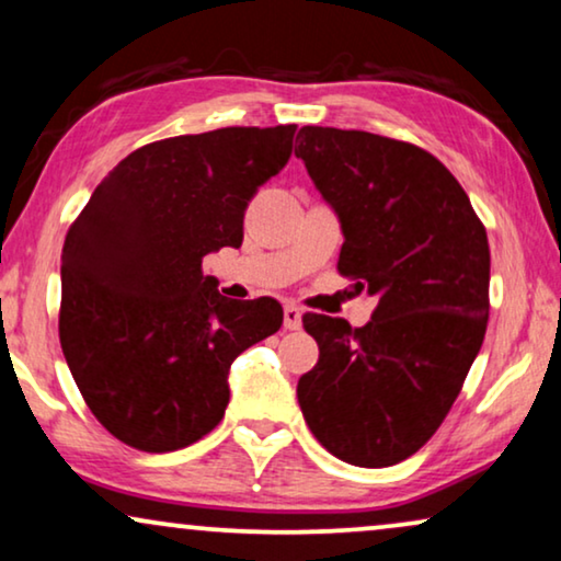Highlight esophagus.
Returning a JSON list of instances; mask_svg holds the SVG:
<instances>
[{
	"instance_id": "obj_1",
	"label": "esophagus",
	"mask_w": 561,
	"mask_h": 561,
	"mask_svg": "<svg viewBox=\"0 0 561 561\" xmlns=\"http://www.w3.org/2000/svg\"><path fill=\"white\" fill-rule=\"evenodd\" d=\"M283 327L290 329H301V309H298L296 304H286V309H283Z\"/></svg>"
}]
</instances>
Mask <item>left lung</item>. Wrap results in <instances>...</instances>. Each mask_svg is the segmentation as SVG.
I'll return each instance as SVG.
<instances>
[{
    "label": "left lung",
    "instance_id": "obj_1",
    "mask_svg": "<svg viewBox=\"0 0 561 561\" xmlns=\"http://www.w3.org/2000/svg\"><path fill=\"white\" fill-rule=\"evenodd\" d=\"M296 158L340 217V271L378 296L373 319L304 313L319 363L298 403L321 447L390 467L432 439L485 340L490 248L465 188L419 145L301 127Z\"/></svg>",
    "mask_w": 561,
    "mask_h": 561
}]
</instances>
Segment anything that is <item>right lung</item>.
Returning <instances> with one entry per match:
<instances>
[{
	"instance_id": "obj_1",
	"label": "right lung",
	"mask_w": 561,
	"mask_h": 561,
	"mask_svg": "<svg viewBox=\"0 0 561 561\" xmlns=\"http://www.w3.org/2000/svg\"><path fill=\"white\" fill-rule=\"evenodd\" d=\"M296 125L221 127L142 145L99 183L60 257L58 334L112 436L175 451L211 432L237 355L275 334V298L229 301L202 260L240 248L248 202L288 163Z\"/></svg>"
}]
</instances>
